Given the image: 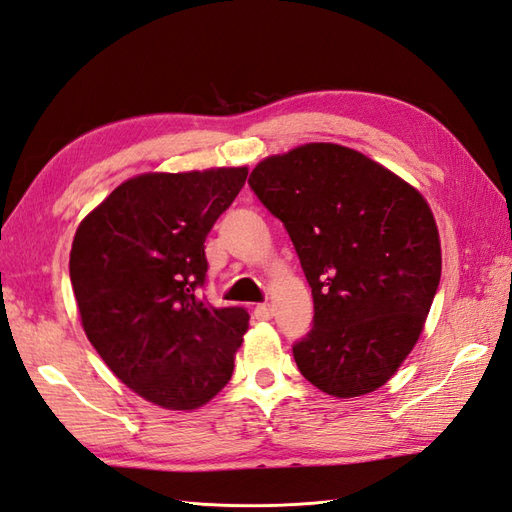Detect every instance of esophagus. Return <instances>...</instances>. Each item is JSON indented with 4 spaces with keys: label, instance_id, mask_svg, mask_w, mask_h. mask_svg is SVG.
<instances>
[{
    "label": "esophagus",
    "instance_id": "esophagus-1",
    "mask_svg": "<svg viewBox=\"0 0 512 512\" xmlns=\"http://www.w3.org/2000/svg\"><path fill=\"white\" fill-rule=\"evenodd\" d=\"M272 313H274V309H272V305H268V303H261V305L255 307V318H257V320H270Z\"/></svg>",
    "mask_w": 512,
    "mask_h": 512
}]
</instances>
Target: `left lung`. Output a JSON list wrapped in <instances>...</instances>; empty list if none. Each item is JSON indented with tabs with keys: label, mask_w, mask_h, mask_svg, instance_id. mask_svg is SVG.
<instances>
[{
	"label": "left lung",
	"mask_w": 512,
	"mask_h": 512,
	"mask_svg": "<svg viewBox=\"0 0 512 512\" xmlns=\"http://www.w3.org/2000/svg\"><path fill=\"white\" fill-rule=\"evenodd\" d=\"M248 186L290 233L311 287L313 326L292 346L300 374L335 398L385 385L419 339L441 279L424 196L331 142L266 157Z\"/></svg>",
	"instance_id": "obj_1"
}]
</instances>
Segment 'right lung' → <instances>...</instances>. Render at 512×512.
<instances>
[{
    "instance_id": "right-lung-1",
    "label": "right lung",
    "mask_w": 512,
    "mask_h": 512,
    "mask_svg": "<svg viewBox=\"0 0 512 512\" xmlns=\"http://www.w3.org/2000/svg\"><path fill=\"white\" fill-rule=\"evenodd\" d=\"M248 170L147 173L121 183L75 231L69 270L82 326L138 396L192 411L231 381L244 307H214L205 238Z\"/></svg>"
}]
</instances>
